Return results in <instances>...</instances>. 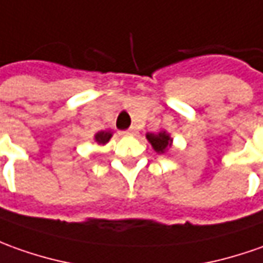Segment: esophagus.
<instances>
[{
    "label": "esophagus",
    "instance_id": "1",
    "mask_svg": "<svg viewBox=\"0 0 263 263\" xmlns=\"http://www.w3.org/2000/svg\"><path fill=\"white\" fill-rule=\"evenodd\" d=\"M126 134H128V135H134V134H135V129H134V128H131V129H128V132H126Z\"/></svg>",
    "mask_w": 263,
    "mask_h": 263
}]
</instances>
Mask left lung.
<instances>
[{"label": "left lung", "mask_w": 263, "mask_h": 263, "mask_svg": "<svg viewBox=\"0 0 263 263\" xmlns=\"http://www.w3.org/2000/svg\"><path fill=\"white\" fill-rule=\"evenodd\" d=\"M146 138L151 142V145L154 146L157 153L162 154L168 146H171V138L168 137V134H165L164 131L160 132V134H148Z\"/></svg>", "instance_id": "obj_1"}]
</instances>
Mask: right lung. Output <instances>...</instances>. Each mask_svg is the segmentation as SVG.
I'll return each instance as SVG.
<instances>
[{
	"instance_id": "1",
	"label": "right lung",
	"mask_w": 263,
	"mask_h": 263,
	"mask_svg": "<svg viewBox=\"0 0 263 263\" xmlns=\"http://www.w3.org/2000/svg\"><path fill=\"white\" fill-rule=\"evenodd\" d=\"M112 137V134L110 132H106V131H102V132H98L96 135H95V139L99 142V144H106L109 139Z\"/></svg>"
}]
</instances>
